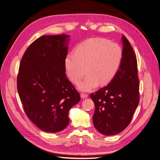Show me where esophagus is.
<instances>
[{
  "instance_id": "obj_1",
  "label": "esophagus",
  "mask_w": 160,
  "mask_h": 160,
  "mask_svg": "<svg viewBox=\"0 0 160 160\" xmlns=\"http://www.w3.org/2000/svg\"><path fill=\"white\" fill-rule=\"evenodd\" d=\"M88 95L87 94H84V93H81L80 94V97H81V98H82V99L86 98H88Z\"/></svg>"
}]
</instances>
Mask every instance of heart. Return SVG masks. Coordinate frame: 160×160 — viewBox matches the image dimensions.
<instances>
[{
    "instance_id": "obj_1",
    "label": "heart",
    "mask_w": 160,
    "mask_h": 160,
    "mask_svg": "<svg viewBox=\"0 0 160 160\" xmlns=\"http://www.w3.org/2000/svg\"><path fill=\"white\" fill-rule=\"evenodd\" d=\"M123 59L120 46L102 38H92L77 45L74 53L67 54L64 68L70 80L82 91L88 92L106 85L119 71Z\"/></svg>"
}]
</instances>
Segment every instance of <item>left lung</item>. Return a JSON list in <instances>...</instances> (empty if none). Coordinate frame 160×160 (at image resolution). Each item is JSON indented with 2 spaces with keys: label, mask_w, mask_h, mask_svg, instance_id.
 <instances>
[{
  "label": "left lung",
  "mask_w": 160,
  "mask_h": 160,
  "mask_svg": "<svg viewBox=\"0 0 160 160\" xmlns=\"http://www.w3.org/2000/svg\"><path fill=\"white\" fill-rule=\"evenodd\" d=\"M122 41L119 71L109 84L90 94L95 105L94 126L106 136L117 134L127 128L140 101L136 56L124 35Z\"/></svg>",
  "instance_id": "obj_1"
}]
</instances>
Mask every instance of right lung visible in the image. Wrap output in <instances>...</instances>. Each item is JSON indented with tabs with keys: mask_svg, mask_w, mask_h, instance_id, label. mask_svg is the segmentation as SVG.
Listing matches in <instances>:
<instances>
[{
	"mask_svg": "<svg viewBox=\"0 0 160 160\" xmlns=\"http://www.w3.org/2000/svg\"><path fill=\"white\" fill-rule=\"evenodd\" d=\"M69 36L44 35L30 44L20 62L17 90L27 117L40 130L56 133L68 125L80 94L66 78Z\"/></svg>",
	"mask_w": 160,
	"mask_h": 160,
	"instance_id": "1",
	"label": "right lung"
}]
</instances>
